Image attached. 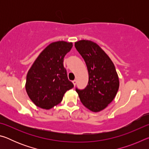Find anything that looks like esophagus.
I'll list each match as a JSON object with an SVG mask.
<instances>
[{
    "label": "esophagus",
    "instance_id": "obj_1",
    "mask_svg": "<svg viewBox=\"0 0 149 149\" xmlns=\"http://www.w3.org/2000/svg\"><path fill=\"white\" fill-rule=\"evenodd\" d=\"M72 83H73V84H74V86H75V85H76V83H77V81L76 80H74V81H72Z\"/></svg>",
    "mask_w": 149,
    "mask_h": 149
}]
</instances>
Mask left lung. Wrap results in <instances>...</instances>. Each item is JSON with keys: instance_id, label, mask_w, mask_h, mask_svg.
<instances>
[{"instance_id": "1", "label": "left lung", "mask_w": 149, "mask_h": 149, "mask_svg": "<svg viewBox=\"0 0 149 149\" xmlns=\"http://www.w3.org/2000/svg\"><path fill=\"white\" fill-rule=\"evenodd\" d=\"M75 47L84 59L89 73V81L84 89L75 91L81 102L93 112H97L114 100L119 89V79L109 56L95 42L81 40Z\"/></svg>"}]
</instances>
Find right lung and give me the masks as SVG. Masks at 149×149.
<instances>
[{
  "mask_svg": "<svg viewBox=\"0 0 149 149\" xmlns=\"http://www.w3.org/2000/svg\"><path fill=\"white\" fill-rule=\"evenodd\" d=\"M72 46V42H52L42 50L29 69L26 89L37 107L44 109L54 107L62 101L64 93L74 87L63 64L65 55Z\"/></svg>",
  "mask_w": 149,
  "mask_h": 149,
  "instance_id": "obj_1",
  "label": "right lung"
}]
</instances>
